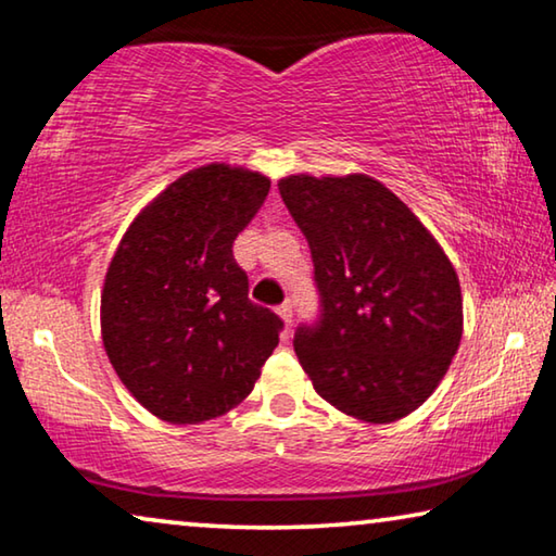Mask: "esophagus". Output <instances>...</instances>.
<instances>
[{
	"mask_svg": "<svg viewBox=\"0 0 556 556\" xmlns=\"http://www.w3.org/2000/svg\"><path fill=\"white\" fill-rule=\"evenodd\" d=\"M277 314L281 316V321H285L287 326H292V302H289V299L285 304L277 306Z\"/></svg>",
	"mask_w": 556,
	"mask_h": 556,
	"instance_id": "34e87169",
	"label": "esophagus"
}]
</instances>
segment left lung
I'll list each match as a JSON object with an SVG mask.
<instances>
[{"label":"left lung","mask_w":556,"mask_h":556,"mask_svg":"<svg viewBox=\"0 0 556 556\" xmlns=\"http://www.w3.org/2000/svg\"><path fill=\"white\" fill-rule=\"evenodd\" d=\"M312 250L319 319L294 351L341 413L391 422L435 391L463 337L460 281L420 219L368 175L279 182Z\"/></svg>","instance_id":"1"}]
</instances>
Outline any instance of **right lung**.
Returning <instances> with one entry per match:
<instances>
[{
    "instance_id": "1",
    "label": "right lung",
    "mask_w": 556,
    "mask_h": 556,
    "mask_svg": "<svg viewBox=\"0 0 556 556\" xmlns=\"http://www.w3.org/2000/svg\"><path fill=\"white\" fill-rule=\"evenodd\" d=\"M269 180L202 165L157 195L123 235L101 294V333L136 401L175 426L217 418L244 401L285 321L250 302L232 244Z\"/></svg>"
}]
</instances>
